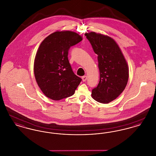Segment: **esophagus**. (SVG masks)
Returning <instances> with one entry per match:
<instances>
[{
	"mask_svg": "<svg viewBox=\"0 0 156 156\" xmlns=\"http://www.w3.org/2000/svg\"><path fill=\"white\" fill-rule=\"evenodd\" d=\"M88 79V77H87V76H83L82 77V81L83 82L86 81H87V80Z\"/></svg>",
	"mask_w": 156,
	"mask_h": 156,
	"instance_id": "1",
	"label": "esophagus"
}]
</instances>
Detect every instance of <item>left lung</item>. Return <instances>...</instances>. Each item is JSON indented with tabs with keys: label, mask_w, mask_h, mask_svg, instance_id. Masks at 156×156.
Listing matches in <instances>:
<instances>
[{
	"label": "left lung",
	"mask_w": 156,
	"mask_h": 156,
	"mask_svg": "<svg viewBox=\"0 0 156 156\" xmlns=\"http://www.w3.org/2000/svg\"><path fill=\"white\" fill-rule=\"evenodd\" d=\"M85 36L98 55L100 78L92 97L96 101L108 104L116 99L125 89L129 79V67L117 43L108 36L95 32Z\"/></svg>",
	"instance_id": "left-lung-1"
}]
</instances>
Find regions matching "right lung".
Returning a JSON list of instances; mask_svg holds the SVG:
<instances>
[{
	"instance_id": "add662e5",
	"label": "right lung",
	"mask_w": 156,
	"mask_h": 156,
	"mask_svg": "<svg viewBox=\"0 0 156 156\" xmlns=\"http://www.w3.org/2000/svg\"><path fill=\"white\" fill-rule=\"evenodd\" d=\"M82 37L71 31H56L41 42L34 62V74L39 88L47 98L59 101L74 95L81 81L68 58L71 46Z\"/></svg>"
}]
</instances>
